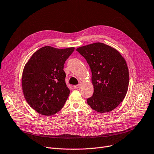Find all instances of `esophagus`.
Returning a JSON list of instances; mask_svg holds the SVG:
<instances>
[{
  "label": "esophagus",
  "instance_id": "esophagus-1",
  "mask_svg": "<svg viewBox=\"0 0 154 154\" xmlns=\"http://www.w3.org/2000/svg\"><path fill=\"white\" fill-rule=\"evenodd\" d=\"M79 86H80V85H76L74 86V88L75 89H78V88H79Z\"/></svg>",
  "mask_w": 154,
  "mask_h": 154
}]
</instances>
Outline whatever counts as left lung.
Segmentation results:
<instances>
[{"mask_svg":"<svg viewBox=\"0 0 154 154\" xmlns=\"http://www.w3.org/2000/svg\"><path fill=\"white\" fill-rule=\"evenodd\" d=\"M76 51L89 64L94 88L87 99L90 106L100 113L110 112L123 100L129 84V72L123 57L115 48L101 42L79 47Z\"/></svg>","mask_w":154,"mask_h":154,"instance_id":"8db88e82","label":"left lung"}]
</instances>
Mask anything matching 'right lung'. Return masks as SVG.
Masks as SVG:
<instances>
[{"mask_svg":"<svg viewBox=\"0 0 154 154\" xmlns=\"http://www.w3.org/2000/svg\"><path fill=\"white\" fill-rule=\"evenodd\" d=\"M74 50L45 46L26 64L22 76L23 93L28 104L39 114L53 115L67 100L70 91L65 82L64 64Z\"/></svg>","mask_w":154,"mask_h":154,"instance_id":"obj_1","label":"right lung"}]
</instances>
